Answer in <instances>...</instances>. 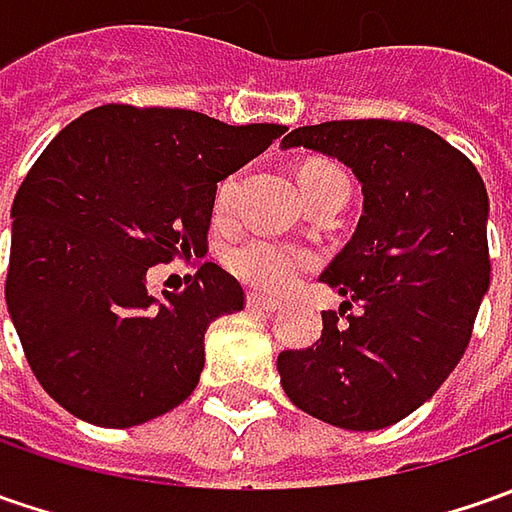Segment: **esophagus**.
<instances>
[{
  "mask_svg": "<svg viewBox=\"0 0 512 512\" xmlns=\"http://www.w3.org/2000/svg\"><path fill=\"white\" fill-rule=\"evenodd\" d=\"M247 307H256V310H267V313H276L282 302L276 299H267V296H259V293H247Z\"/></svg>",
  "mask_w": 512,
  "mask_h": 512,
  "instance_id": "esophagus-1",
  "label": "esophagus"
}]
</instances>
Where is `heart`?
Masks as SVG:
<instances>
[{"label":"heart","instance_id":"b5f03b06","mask_svg":"<svg viewBox=\"0 0 512 512\" xmlns=\"http://www.w3.org/2000/svg\"><path fill=\"white\" fill-rule=\"evenodd\" d=\"M330 173H342V170L333 168V165L313 162V165H307L302 170V187L313 185L316 179L330 176ZM239 187H242L239 176H227L225 182L219 185V190H216V213L219 216H227L236 207ZM225 265L247 287L262 290V293H279V290H287L302 276V270L310 265V256L305 250L285 245V242H273V239H265V236H250V239H242V242H236L227 250Z\"/></svg>","mask_w":512,"mask_h":512}]
</instances>
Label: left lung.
<instances>
[{
	"mask_svg": "<svg viewBox=\"0 0 512 512\" xmlns=\"http://www.w3.org/2000/svg\"><path fill=\"white\" fill-rule=\"evenodd\" d=\"M282 148L339 159L364 193L322 273L344 302L322 313L316 347L279 353L282 387L333 427L382 430L422 407L467 350L490 287L487 190L462 150L413 122H322L290 130Z\"/></svg>",
	"mask_w": 512,
	"mask_h": 512,
	"instance_id": "8db88e82",
	"label": "left lung"
}]
</instances>
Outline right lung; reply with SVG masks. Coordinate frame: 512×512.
<instances>
[{
	"instance_id": "right-lung-1",
	"label": "right lung",
	"mask_w": 512,
	"mask_h": 512,
	"mask_svg": "<svg viewBox=\"0 0 512 512\" xmlns=\"http://www.w3.org/2000/svg\"><path fill=\"white\" fill-rule=\"evenodd\" d=\"M285 125H225L182 108L102 105L42 150L10 207L5 299L30 370L76 419L133 427L182 404L210 322L245 307L205 262L182 293L148 270L207 253L216 182Z\"/></svg>"
}]
</instances>
